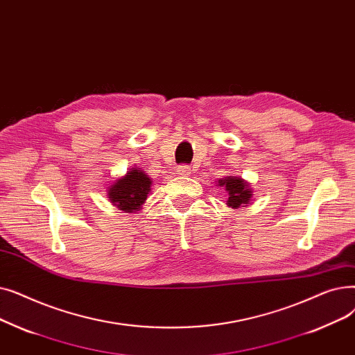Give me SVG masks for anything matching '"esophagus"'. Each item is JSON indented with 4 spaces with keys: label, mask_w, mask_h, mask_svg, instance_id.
Listing matches in <instances>:
<instances>
[{
    "label": "esophagus",
    "mask_w": 355,
    "mask_h": 355,
    "mask_svg": "<svg viewBox=\"0 0 355 355\" xmlns=\"http://www.w3.org/2000/svg\"><path fill=\"white\" fill-rule=\"evenodd\" d=\"M179 175L182 176H188L191 173V167L189 166H179Z\"/></svg>",
    "instance_id": "34e87169"
}]
</instances>
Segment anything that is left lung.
I'll use <instances>...</instances> for the list:
<instances>
[{
  "label": "left lung",
  "mask_w": 355,
  "mask_h": 355,
  "mask_svg": "<svg viewBox=\"0 0 355 355\" xmlns=\"http://www.w3.org/2000/svg\"><path fill=\"white\" fill-rule=\"evenodd\" d=\"M218 184L221 188H225V191L228 192V207L237 209L240 207H245L247 204H250L252 191L244 179L237 176H228L224 179H219Z\"/></svg>",
  "instance_id": "left-lung-1"
}]
</instances>
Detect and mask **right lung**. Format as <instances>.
I'll return each instance as SVG.
<instances>
[{
  "label": "right lung",
  "mask_w": 355,
  "mask_h": 355,
  "mask_svg": "<svg viewBox=\"0 0 355 355\" xmlns=\"http://www.w3.org/2000/svg\"><path fill=\"white\" fill-rule=\"evenodd\" d=\"M151 179L140 171L131 167L125 176L116 179L108 188V198L112 205L124 212L140 211L151 191Z\"/></svg>",
  "instance_id": "1"
}]
</instances>
